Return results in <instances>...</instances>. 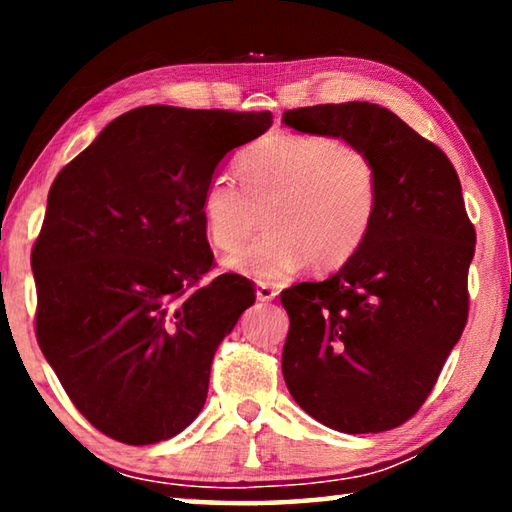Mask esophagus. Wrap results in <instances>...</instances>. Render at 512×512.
Segmentation results:
<instances>
[{
    "label": "esophagus",
    "mask_w": 512,
    "mask_h": 512,
    "mask_svg": "<svg viewBox=\"0 0 512 512\" xmlns=\"http://www.w3.org/2000/svg\"><path fill=\"white\" fill-rule=\"evenodd\" d=\"M275 296H277V289L271 287V284H266V282L257 284V300L271 302V300H275Z\"/></svg>",
    "instance_id": "obj_1"
}]
</instances>
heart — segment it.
<instances>
[{"mask_svg": "<svg viewBox=\"0 0 512 512\" xmlns=\"http://www.w3.org/2000/svg\"><path fill=\"white\" fill-rule=\"evenodd\" d=\"M239 183L216 173L201 194L212 244L235 250L262 225L253 244L225 257V266L259 282L282 280L309 262L339 268L359 253L375 223L379 178L359 144L320 133H273L237 158Z\"/></svg>", "mask_w": 512, "mask_h": 512, "instance_id": "1", "label": "heart"}]
</instances>
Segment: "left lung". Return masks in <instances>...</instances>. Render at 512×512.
<instances>
[{
    "label": "left lung",
    "instance_id": "obj_1",
    "mask_svg": "<svg viewBox=\"0 0 512 512\" xmlns=\"http://www.w3.org/2000/svg\"><path fill=\"white\" fill-rule=\"evenodd\" d=\"M282 121L359 144L379 178L359 253L327 280L280 293L291 320L284 381L329 429H395L427 400L467 323L476 232L461 180L436 144L377 103L296 108Z\"/></svg>",
    "mask_w": 512,
    "mask_h": 512
}]
</instances>
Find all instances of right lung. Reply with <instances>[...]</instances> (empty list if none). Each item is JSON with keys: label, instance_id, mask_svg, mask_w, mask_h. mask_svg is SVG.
I'll use <instances>...</instances> for the list:
<instances>
[{"label": "right lung", "instance_id": "obj_1", "mask_svg": "<svg viewBox=\"0 0 512 512\" xmlns=\"http://www.w3.org/2000/svg\"><path fill=\"white\" fill-rule=\"evenodd\" d=\"M264 112L135 108L58 173L33 246L36 336L85 420L126 445L173 438L201 413L214 352L255 302L223 273L201 194Z\"/></svg>", "mask_w": 512, "mask_h": 512}]
</instances>
